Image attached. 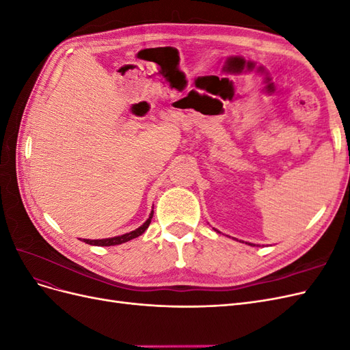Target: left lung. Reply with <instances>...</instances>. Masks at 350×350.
<instances>
[{"mask_svg": "<svg viewBox=\"0 0 350 350\" xmlns=\"http://www.w3.org/2000/svg\"><path fill=\"white\" fill-rule=\"evenodd\" d=\"M250 245H252V243H250Z\"/></svg>", "mask_w": 350, "mask_h": 350, "instance_id": "1", "label": "left lung"}]
</instances>
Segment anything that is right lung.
I'll use <instances>...</instances> for the list:
<instances>
[{"label":"right lung","instance_id":"add662e5","mask_svg":"<svg viewBox=\"0 0 350 350\" xmlns=\"http://www.w3.org/2000/svg\"><path fill=\"white\" fill-rule=\"evenodd\" d=\"M152 217H153V211L150 213L149 219H147L140 228H137L135 230H131V232H129V234H124V235H121V237H113V238H107V239H83V242L89 243V245H96V247L120 245V243H124V242H126V241H131V239H134V238H137V237H140V235L143 234V232H144L147 228H149L150 221H152Z\"/></svg>","mask_w":350,"mask_h":350}]
</instances>
